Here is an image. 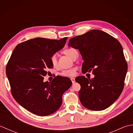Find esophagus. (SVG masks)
Instances as JSON below:
<instances>
[{
	"instance_id": "obj_1",
	"label": "esophagus",
	"mask_w": 133,
	"mask_h": 133,
	"mask_svg": "<svg viewBox=\"0 0 133 133\" xmlns=\"http://www.w3.org/2000/svg\"><path fill=\"white\" fill-rule=\"evenodd\" d=\"M70 79H71V82H72V83H74L75 82V79H74V78H71Z\"/></svg>"
}]
</instances>
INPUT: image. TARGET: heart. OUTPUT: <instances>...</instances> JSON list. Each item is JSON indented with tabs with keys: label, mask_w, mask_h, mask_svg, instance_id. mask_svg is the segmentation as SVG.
<instances>
[{
	"label": "heart",
	"mask_w": 133,
	"mask_h": 133,
	"mask_svg": "<svg viewBox=\"0 0 133 133\" xmlns=\"http://www.w3.org/2000/svg\"><path fill=\"white\" fill-rule=\"evenodd\" d=\"M64 54L68 55L70 56V58L72 59L74 58L76 54L78 53L77 50L75 49L74 48H69V49H67L63 51ZM50 62L51 63L52 65L54 67H56L58 64V61H57V58H56V56L55 54H54L51 56L50 57ZM77 74V69L75 68H72L71 69L69 70H63L61 72V75L63 77H74Z\"/></svg>",
	"instance_id": "1"
}]
</instances>
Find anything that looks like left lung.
I'll use <instances>...</instances> for the list:
<instances>
[{
  "mask_svg": "<svg viewBox=\"0 0 133 133\" xmlns=\"http://www.w3.org/2000/svg\"><path fill=\"white\" fill-rule=\"evenodd\" d=\"M69 46L78 49L83 59L82 71L92 73L91 79L79 76V97L82 104L93 111L107 109L122 93L128 63L119 42L101 30H92L70 39Z\"/></svg>",
  "mask_w": 133,
  "mask_h": 133,
  "instance_id": "8db88e82",
  "label": "left lung"
}]
</instances>
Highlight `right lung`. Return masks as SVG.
<instances>
[{
	"label": "right lung",
	"instance_id": "obj_1",
	"mask_svg": "<svg viewBox=\"0 0 133 133\" xmlns=\"http://www.w3.org/2000/svg\"><path fill=\"white\" fill-rule=\"evenodd\" d=\"M67 38L59 40L36 38L18 44L7 64L6 75L15 100L32 113L46 116L59 109L62 95L72 85L67 77L56 76L43 82L52 68L50 57L62 49Z\"/></svg>",
	"mask_w": 133,
	"mask_h": 133
}]
</instances>
